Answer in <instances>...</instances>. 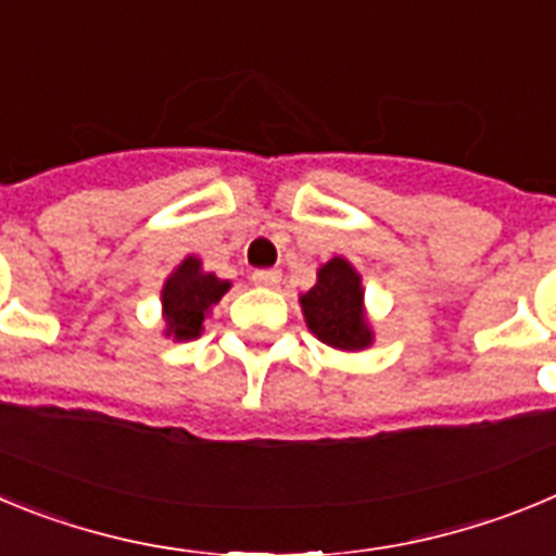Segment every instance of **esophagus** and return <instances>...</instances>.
I'll return each instance as SVG.
<instances>
[{"mask_svg": "<svg viewBox=\"0 0 556 556\" xmlns=\"http://www.w3.org/2000/svg\"><path fill=\"white\" fill-rule=\"evenodd\" d=\"M250 281H253L255 287H275V283L281 281V269H255V273L250 275Z\"/></svg>", "mask_w": 556, "mask_h": 556, "instance_id": "esophagus-1", "label": "esophagus"}]
</instances>
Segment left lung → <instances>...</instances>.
I'll return each instance as SVG.
<instances>
[{
	"mask_svg": "<svg viewBox=\"0 0 556 556\" xmlns=\"http://www.w3.org/2000/svg\"><path fill=\"white\" fill-rule=\"evenodd\" d=\"M301 308L308 331L326 345L337 351H365L372 345L362 275L342 255H333L317 269V283L301 294Z\"/></svg>",
	"mask_w": 556,
	"mask_h": 556,
	"instance_id": "left-lung-1",
	"label": "left lung"
}]
</instances>
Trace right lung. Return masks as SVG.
Returning a JSON list of instances; mask_svg holds the SVG:
<instances>
[{"label": "right lung", "mask_w": 556, "mask_h": 556, "mask_svg": "<svg viewBox=\"0 0 556 556\" xmlns=\"http://www.w3.org/2000/svg\"><path fill=\"white\" fill-rule=\"evenodd\" d=\"M228 289L230 281H223L214 273H205L200 258L186 255L161 289L166 337H175L178 342L198 339L203 333V320L208 317L211 306L219 303Z\"/></svg>", "instance_id": "1"}]
</instances>
